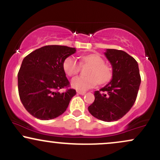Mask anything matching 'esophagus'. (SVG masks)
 Here are the masks:
<instances>
[{
	"mask_svg": "<svg viewBox=\"0 0 160 160\" xmlns=\"http://www.w3.org/2000/svg\"><path fill=\"white\" fill-rule=\"evenodd\" d=\"M78 92V94H80V95L86 94V92H82V91H78V92Z\"/></svg>",
	"mask_w": 160,
	"mask_h": 160,
	"instance_id": "34e87169",
	"label": "esophagus"
}]
</instances>
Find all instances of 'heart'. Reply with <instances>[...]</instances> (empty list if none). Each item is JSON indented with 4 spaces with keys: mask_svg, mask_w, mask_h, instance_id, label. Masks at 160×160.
I'll return each mask as SVG.
<instances>
[{
    "mask_svg": "<svg viewBox=\"0 0 160 160\" xmlns=\"http://www.w3.org/2000/svg\"><path fill=\"white\" fill-rule=\"evenodd\" d=\"M80 62L91 67L87 71V77L79 76L71 80V86L78 91H86L94 87L97 83L104 85L112 79L113 70L111 66L104 64V60L99 55L84 56L81 57ZM63 69L68 76L73 77L80 71V64L74 56H68L64 60Z\"/></svg>",
    "mask_w": 160,
    "mask_h": 160,
    "instance_id": "heart-1",
    "label": "heart"
}]
</instances>
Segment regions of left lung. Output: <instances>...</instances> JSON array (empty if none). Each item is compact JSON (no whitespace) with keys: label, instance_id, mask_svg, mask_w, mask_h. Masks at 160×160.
I'll return each mask as SVG.
<instances>
[{"label":"left lung","instance_id":"1","mask_svg":"<svg viewBox=\"0 0 160 160\" xmlns=\"http://www.w3.org/2000/svg\"><path fill=\"white\" fill-rule=\"evenodd\" d=\"M113 68L111 81L94 92L95 101L88 110L98 120H120L135 103L141 83L136 60L122 50L108 49L104 52Z\"/></svg>","mask_w":160,"mask_h":160}]
</instances>
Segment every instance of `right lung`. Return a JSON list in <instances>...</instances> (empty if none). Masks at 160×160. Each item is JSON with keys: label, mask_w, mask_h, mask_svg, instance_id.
Wrapping results in <instances>:
<instances>
[{"label": "right lung", "mask_w": 160, "mask_h": 160, "mask_svg": "<svg viewBox=\"0 0 160 160\" xmlns=\"http://www.w3.org/2000/svg\"><path fill=\"white\" fill-rule=\"evenodd\" d=\"M76 52L75 48L49 45L33 51L24 58L18 73L20 100L30 114L41 120L62 115L76 95L70 86L63 62Z\"/></svg>", "instance_id": "add662e5"}]
</instances>
